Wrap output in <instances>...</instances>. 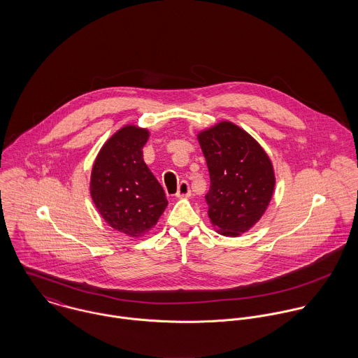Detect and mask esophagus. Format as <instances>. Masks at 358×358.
<instances>
[{
  "instance_id": "34e87169",
  "label": "esophagus",
  "mask_w": 358,
  "mask_h": 358,
  "mask_svg": "<svg viewBox=\"0 0 358 358\" xmlns=\"http://www.w3.org/2000/svg\"><path fill=\"white\" fill-rule=\"evenodd\" d=\"M176 196H178V197H186V196H190V186H189V182H187V180H182V182L179 183V187H178Z\"/></svg>"
}]
</instances>
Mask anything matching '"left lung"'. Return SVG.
I'll list each match as a JSON object with an SVG mask.
<instances>
[{"mask_svg":"<svg viewBox=\"0 0 358 358\" xmlns=\"http://www.w3.org/2000/svg\"><path fill=\"white\" fill-rule=\"evenodd\" d=\"M210 186L208 216L223 236H238L262 217L274 190L271 162L255 139L231 122L199 135Z\"/></svg>","mask_w":358,"mask_h":358,"instance_id":"8db88e82","label":"left lung"}]
</instances>
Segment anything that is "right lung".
Instances as JSON below:
<instances>
[{
	"instance_id": "obj_1",
	"label": "right lung",
	"mask_w": 358,
	"mask_h": 358,
	"mask_svg": "<svg viewBox=\"0 0 358 358\" xmlns=\"http://www.w3.org/2000/svg\"><path fill=\"white\" fill-rule=\"evenodd\" d=\"M148 139L146 129L124 127L104 143L91 175V196L103 219L131 237L150 230L168 205L143 161Z\"/></svg>"
}]
</instances>
